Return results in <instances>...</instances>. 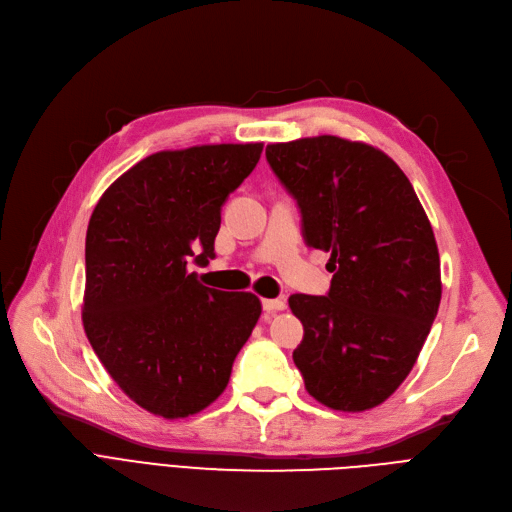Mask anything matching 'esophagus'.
Instances as JSON below:
<instances>
[{"label": "esophagus", "instance_id": "esophagus-1", "mask_svg": "<svg viewBox=\"0 0 512 512\" xmlns=\"http://www.w3.org/2000/svg\"><path fill=\"white\" fill-rule=\"evenodd\" d=\"M286 307V301L282 299H263V309L267 313H276V311H282Z\"/></svg>", "mask_w": 512, "mask_h": 512}]
</instances>
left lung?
Listing matches in <instances>:
<instances>
[{"label":"left lung","instance_id":"8db88e82","mask_svg":"<svg viewBox=\"0 0 512 512\" xmlns=\"http://www.w3.org/2000/svg\"><path fill=\"white\" fill-rule=\"evenodd\" d=\"M303 236L330 253L326 297L292 294L305 328L292 359L334 411L382 405L411 373L442 299L440 255L413 184L380 149L332 134L267 145Z\"/></svg>","mask_w":512,"mask_h":512}]
</instances>
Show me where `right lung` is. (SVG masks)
Masks as SVG:
<instances>
[{"instance_id": "1", "label": "right lung", "mask_w": 512, "mask_h": 512, "mask_svg": "<svg viewBox=\"0 0 512 512\" xmlns=\"http://www.w3.org/2000/svg\"><path fill=\"white\" fill-rule=\"evenodd\" d=\"M263 143L159 151L93 209L83 326L95 355L145 411L180 419L218 398L261 315L253 292L207 288L186 263L215 257L222 205Z\"/></svg>"}]
</instances>
